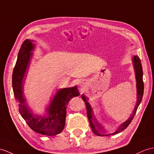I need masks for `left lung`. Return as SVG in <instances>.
<instances>
[{"instance_id":"obj_1","label":"left lung","mask_w":154,"mask_h":154,"mask_svg":"<svg viewBox=\"0 0 154 154\" xmlns=\"http://www.w3.org/2000/svg\"><path fill=\"white\" fill-rule=\"evenodd\" d=\"M132 62L133 64L134 72H135V78H136V82H137V103L135 104V107H134L133 112L131 113L130 117L127 119L125 122L122 123V124L118 127V129H116L115 132L110 134L104 133V132L102 130L101 125L99 124V122H97L95 118L93 110L92 109L91 105L89 104V103L88 102V98L84 95H82V98L85 102L86 108H87V115H88V118L89 119V122L90 123V126H91V128L92 129L93 133L95 134L97 136L112 135V134H116L122 132V131L125 130L127 127H128V125L131 123V121L133 120L134 115H135L137 108L141 103L142 96H143V93H144V83H143V80H142V77H143V72H142V67L140 63V59L137 55L133 56L132 58Z\"/></svg>"}]
</instances>
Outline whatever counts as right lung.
Wrapping results in <instances>:
<instances>
[{
  "label": "right lung",
  "mask_w": 154,
  "mask_h": 154,
  "mask_svg": "<svg viewBox=\"0 0 154 154\" xmlns=\"http://www.w3.org/2000/svg\"><path fill=\"white\" fill-rule=\"evenodd\" d=\"M33 40L27 39L22 44L12 74V87L15 99L18 103L19 112L30 128L46 136H55L64 129L66 105L70 100L80 95L77 85L57 90L46 108V114H34L27 103L23 93V83L35 48Z\"/></svg>",
  "instance_id": "obj_1"
}]
</instances>
